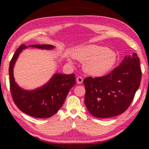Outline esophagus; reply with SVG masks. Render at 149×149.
<instances>
[{
    "mask_svg": "<svg viewBox=\"0 0 149 149\" xmlns=\"http://www.w3.org/2000/svg\"><path fill=\"white\" fill-rule=\"evenodd\" d=\"M76 81H77V83L78 84H82V83H83V81H84V79H83V78L79 76V77H77Z\"/></svg>",
    "mask_w": 149,
    "mask_h": 149,
    "instance_id": "esophagus-1",
    "label": "esophagus"
}]
</instances>
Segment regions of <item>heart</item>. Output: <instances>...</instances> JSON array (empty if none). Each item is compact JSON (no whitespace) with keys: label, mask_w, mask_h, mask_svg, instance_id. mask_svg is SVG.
Returning a JSON list of instances; mask_svg holds the SVG:
<instances>
[{"label":"heart","mask_w":149,"mask_h":149,"mask_svg":"<svg viewBox=\"0 0 149 149\" xmlns=\"http://www.w3.org/2000/svg\"><path fill=\"white\" fill-rule=\"evenodd\" d=\"M74 59L84 62L83 68L87 74L95 77L104 76L112 71L118 61L114 50L97 45H87L75 48L71 52ZM68 61L70 58L67 57Z\"/></svg>","instance_id":"obj_1"}]
</instances>
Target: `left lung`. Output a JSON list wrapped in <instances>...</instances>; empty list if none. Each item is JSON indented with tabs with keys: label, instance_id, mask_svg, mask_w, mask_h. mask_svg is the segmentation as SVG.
<instances>
[{
	"label": "left lung",
	"instance_id": "obj_1",
	"mask_svg": "<svg viewBox=\"0 0 149 149\" xmlns=\"http://www.w3.org/2000/svg\"><path fill=\"white\" fill-rule=\"evenodd\" d=\"M139 58L133 52L126 56L120 65L109 74L100 77H86L85 104L93 116L114 117L122 114L132 103L140 85Z\"/></svg>",
	"mask_w": 149,
	"mask_h": 149
}]
</instances>
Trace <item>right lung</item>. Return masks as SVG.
I'll use <instances>...</instances> for the list:
<instances>
[{"label": "right lung", "instance_id": "obj_1", "mask_svg": "<svg viewBox=\"0 0 149 149\" xmlns=\"http://www.w3.org/2000/svg\"><path fill=\"white\" fill-rule=\"evenodd\" d=\"M42 50H52L50 45H22L17 49L10 63V87L12 99L17 107L22 112L37 118H48L58 111L64 104L71 88L75 84V74H54L47 84L33 90H26L15 81L14 68L22 50L28 47Z\"/></svg>", "mask_w": 149, "mask_h": 149}]
</instances>
